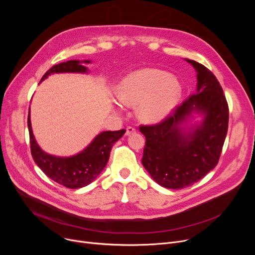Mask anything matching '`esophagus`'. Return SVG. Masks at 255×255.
Masks as SVG:
<instances>
[{"mask_svg":"<svg viewBox=\"0 0 255 255\" xmlns=\"http://www.w3.org/2000/svg\"><path fill=\"white\" fill-rule=\"evenodd\" d=\"M134 131H135V129H134V128L131 127V126H129V127H127V128H126V133H125V134H126V135H130L131 133H133Z\"/></svg>","mask_w":255,"mask_h":255,"instance_id":"34e87169","label":"esophagus"}]
</instances>
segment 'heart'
<instances>
[{
	"instance_id": "heart-1",
	"label": "heart",
	"mask_w": 255,
	"mask_h": 255,
	"mask_svg": "<svg viewBox=\"0 0 255 255\" xmlns=\"http://www.w3.org/2000/svg\"><path fill=\"white\" fill-rule=\"evenodd\" d=\"M181 85L167 72L143 68L128 74L121 82L118 97L126 105H138V117L146 123H158L175 109Z\"/></svg>"
}]
</instances>
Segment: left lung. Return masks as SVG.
<instances>
[{
  "label": "left lung",
  "mask_w": 255,
  "mask_h": 255,
  "mask_svg": "<svg viewBox=\"0 0 255 255\" xmlns=\"http://www.w3.org/2000/svg\"><path fill=\"white\" fill-rule=\"evenodd\" d=\"M197 72V90L155 125H140L145 137L141 163L156 183L182 189L203 179L219 161L229 129V104L216 76L207 67L186 59ZM192 112L203 123L187 133L181 124Z\"/></svg>",
  "instance_id": "obj_1"
}]
</instances>
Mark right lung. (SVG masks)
<instances>
[{
    "label": "right lung",
    "instance_id": "right-lung-1",
    "mask_svg": "<svg viewBox=\"0 0 255 255\" xmlns=\"http://www.w3.org/2000/svg\"><path fill=\"white\" fill-rule=\"evenodd\" d=\"M89 64L91 61L71 60L51 68L42 76V82L52 73L78 72L86 73L88 68L82 64ZM28 128L30 134L31 153L35 163L52 181L63 185L67 188H82L95 180L105 167L110 159V154L114 143L124 135L125 129L118 131H104L98 134L87 148L80 153L71 157H58L45 153L38 145L31 126L30 110L28 116Z\"/></svg>",
    "mask_w": 255,
    "mask_h": 255
}]
</instances>
